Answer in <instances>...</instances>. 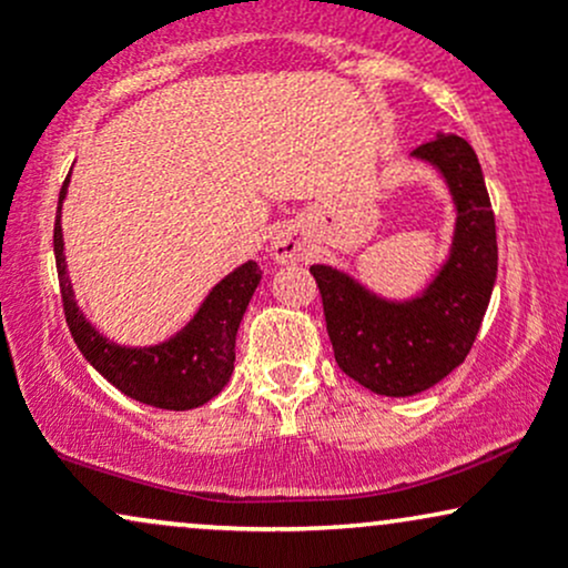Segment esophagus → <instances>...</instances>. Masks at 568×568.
I'll return each mask as SVG.
<instances>
[{
  "label": "esophagus",
  "instance_id": "34e87169",
  "mask_svg": "<svg viewBox=\"0 0 568 568\" xmlns=\"http://www.w3.org/2000/svg\"><path fill=\"white\" fill-rule=\"evenodd\" d=\"M272 258L277 264H296L306 258V243L296 232H277L272 240Z\"/></svg>",
  "mask_w": 568,
  "mask_h": 568
}]
</instances>
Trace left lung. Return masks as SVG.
I'll list each match as a JSON object with an SVG mask.
<instances>
[{
    "instance_id": "obj_1",
    "label": "left lung",
    "mask_w": 568,
    "mask_h": 568,
    "mask_svg": "<svg viewBox=\"0 0 568 568\" xmlns=\"http://www.w3.org/2000/svg\"><path fill=\"white\" fill-rule=\"evenodd\" d=\"M410 158L435 168L456 213L446 262L425 288L387 298L336 266H310L338 368L387 397L425 393L465 363L497 280V226L470 143L438 133Z\"/></svg>"
}]
</instances>
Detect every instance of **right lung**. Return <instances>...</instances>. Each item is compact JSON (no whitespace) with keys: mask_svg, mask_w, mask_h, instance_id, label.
Segmentation results:
<instances>
[{"mask_svg":"<svg viewBox=\"0 0 568 568\" xmlns=\"http://www.w3.org/2000/svg\"><path fill=\"white\" fill-rule=\"evenodd\" d=\"M69 179L71 173L63 181L61 197H58L53 245L63 312H67L69 331L84 361L120 393L154 408L189 410L216 397L234 371L237 328L253 291L262 283L258 264L245 262L224 280H219L192 321L165 342L149 344V347H125V344L109 342L84 317L69 280L61 230V207L69 192Z\"/></svg>","mask_w":568,"mask_h":568,"instance_id":"obj_1","label":"right lung"}]
</instances>
